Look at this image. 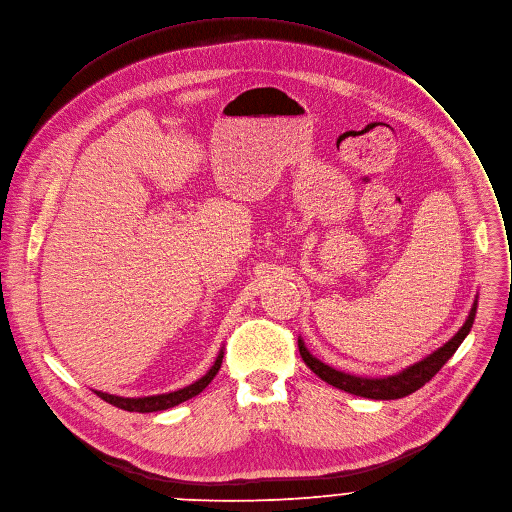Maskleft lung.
I'll use <instances>...</instances> for the list:
<instances>
[{"label":"left lung","mask_w":512,"mask_h":512,"mask_svg":"<svg viewBox=\"0 0 512 512\" xmlns=\"http://www.w3.org/2000/svg\"><path fill=\"white\" fill-rule=\"evenodd\" d=\"M476 308H478V302H474L466 324H463V327L457 331V335L451 341H447L441 349L431 353L427 359L410 365L408 369L402 371V374L390 376V378H382V380L355 378V376L343 374V371H337V369H333L329 365H324L322 361H318L316 357H312L308 353V349L304 347L302 339H298V347H300V355H302L304 363L314 371V374L320 380H324L327 384H331V386H335L339 390H345L349 394L363 396V398L396 400V398H404V396L416 392L418 388H423L437 374V371L449 361V357L457 351L461 341L468 337L472 324H474V318H476Z\"/></svg>","instance_id":"1"}]
</instances>
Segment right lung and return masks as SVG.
<instances>
[{
  "label": "right lung",
  "mask_w": 512,
  "mask_h": 512,
  "mask_svg": "<svg viewBox=\"0 0 512 512\" xmlns=\"http://www.w3.org/2000/svg\"><path fill=\"white\" fill-rule=\"evenodd\" d=\"M222 357L224 353L220 351V355L216 357L214 365L210 367L208 374L204 378H200L198 382H194L192 386H185L177 392H169V394H159V396H147V398H122V396H114V394H106V392H96L102 400H106L108 404L116 406V408H122V410H128V412H157V410H167V408H173L185 400H190L194 396H198L212 380L214 376L218 374L220 369V363H222Z\"/></svg>",
  "instance_id": "right-lung-1"
}]
</instances>
